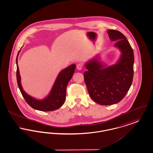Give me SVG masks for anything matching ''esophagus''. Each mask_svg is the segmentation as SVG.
Instances as JSON below:
<instances>
[{"instance_id":"1","label":"esophagus","mask_w":153,"mask_h":153,"mask_svg":"<svg viewBox=\"0 0 153 153\" xmlns=\"http://www.w3.org/2000/svg\"><path fill=\"white\" fill-rule=\"evenodd\" d=\"M76 68H77V69H78V70H81L82 69V68H83V65L82 64V63H79V64H77V66H76Z\"/></svg>"}]
</instances>
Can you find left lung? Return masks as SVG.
<instances>
[{
  "label": "left lung",
  "mask_w": 153,
  "mask_h": 153,
  "mask_svg": "<svg viewBox=\"0 0 153 153\" xmlns=\"http://www.w3.org/2000/svg\"><path fill=\"white\" fill-rule=\"evenodd\" d=\"M108 35L122 53L118 63L104 68L94 59L85 65L84 79L91 98L101 105L117 103L124 98L133 81L134 55L129 42L120 32L110 29Z\"/></svg>",
  "instance_id": "1"
}]
</instances>
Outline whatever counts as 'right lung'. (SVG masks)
<instances>
[{
  "mask_svg": "<svg viewBox=\"0 0 153 153\" xmlns=\"http://www.w3.org/2000/svg\"><path fill=\"white\" fill-rule=\"evenodd\" d=\"M17 58L18 55L16 59L17 81L19 90L27 104L36 110L43 111H53L61 108L65 101L66 87L74 73L76 65L73 64L60 72L48 96L45 99L39 100L27 95L22 88L17 64Z\"/></svg>",
  "mask_w": 153,
  "mask_h": 153,
  "instance_id": "1",
  "label": "right lung"
}]
</instances>
